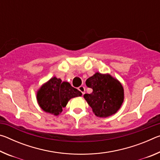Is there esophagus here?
I'll return each mask as SVG.
<instances>
[{"label": "esophagus", "mask_w": 160, "mask_h": 160, "mask_svg": "<svg viewBox=\"0 0 160 160\" xmlns=\"http://www.w3.org/2000/svg\"><path fill=\"white\" fill-rule=\"evenodd\" d=\"M78 90H79L80 92H82V95L84 94H85V87H83V86H80L79 88H78Z\"/></svg>", "instance_id": "1"}]
</instances>
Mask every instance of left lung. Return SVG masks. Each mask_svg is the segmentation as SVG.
Instances as JSON below:
<instances>
[{
    "label": "left lung",
    "mask_w": 160,
    "mask_h": 160,
    "mask_svg": "<svg viewBox=\"0 0 160 160\" xmlns=\"http://www.w3.org/2000/svg\"><path fill=\"white\" fill-rule=\"evenodd\" d=\"M86 85L93 91L84 94V98L97 116L107 117L120 109L123 102V88L110 75L96 72L86 80Z\"/></svg>",
    "instance_id": "left-lung-1"
}]
</instances>
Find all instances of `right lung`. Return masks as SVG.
<instances>
[{"label":"right lung","instance_id":"obj_1","mask_svg":"<svg viewBox=\"0 0 160 160\" xmlns=\"http://www.w3.org/2000/svg\"><path fill=\"white\" fill-rule=\"evenodd\" d=\"M82 93L67 82L56 77L43 85L37 92V101L40 107L47 113L58 115L71 98L80 97Z\"/></svg>","mask_w":160,"mask_h":160}]
</instances>
